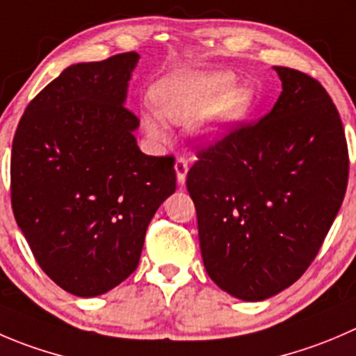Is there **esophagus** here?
<instances>
[{"instance_id":"1","label":"esophagus","mask_w":356,"mask_h":356,"mask_svg":"<svg viewBox=\"0 0 356 356\" xmlns=\"http://www.w3.org/2000/svg\"><path fill=\"white\" fill-rule=\"evenodd\" d=\"M189 170V163L186 158H179L175 161V175H177V182L179 186H184L186 184V175H188Z\"/></svg>"}]
</instances>
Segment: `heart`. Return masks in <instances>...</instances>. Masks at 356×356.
Wrapping results in <instances>:
<instances>
[{"label": "heart", "mask_w": 356, "mask_h": 356, "mask_svg": "<svg viewBox=\"0 0 356 356\" xmlns=\"http://www.w3.org/2000/svg\"><path fill=\"white\" fill-rule=\"evenodd\" d=\"M156 113H143V127L154 143L168 139L163 122L186 125L202 116L196 127L202 139H217L247 116L254 104V92L234 86L227 71H175L161 78L151 90Z\"/></svg>", "instance_id": "obj_1"}]
</instances>
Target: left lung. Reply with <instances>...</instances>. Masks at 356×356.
Returning <instances> with one entry per match:
<instances>
[{
  "label": "left lung",
  "instance_id": "1",
  "mask_svg": "<svg viewBox=\"0 0 356 356\" xmlns=\"http://www.w3.org/2000/svg\"><path fill=\"white\" fill-rule=\"evenodd\" d=\"M282 94L257 123L200 151L188 172L209 277L264 301L318 254L343 203L348 146L332 99L312 76L275 65Z\"/></svg>",
  "mask_w": 356,
  "mask_h": 356
}]
</instances>
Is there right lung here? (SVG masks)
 <instances>
[{
    "instance_id": "right-lung-1",
    "label": "right lung",
    "mask_w": 356,
    "mask_h": 356,
    "mask_svg": "<svg viewBox=\"0 0 356 356\" xmlns=\"http://www.w3.org/2000/svg\"><path fill=\"white\" fill-rule=\"evenodd\" d=\"M139 54L72 64L31 101L12 144V209L41 270L95 298L136 271L175 191L172 156H147L125 108Z\"/></svg>"
}]
</instances>
